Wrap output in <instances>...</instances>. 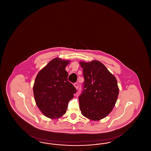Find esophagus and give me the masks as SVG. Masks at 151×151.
Here are the masks:
<instances>
[{
	"label": "esophagus",
	"mask_w": 151,
	"mask_h": 151,
	"mask_svg": "<svg viewBox=\"0 0 151 151\" xmlns=\"http://www.w3.org/2000/svg\"><path fill=\"white\" fill-rule=\"evenodd\" d=\"M73 86H74L75 87V88H76V89H78V88L79 85H78V83H74V84H73Z\"/></svg>",
	"instance_id": "34e87169"
}]
</instances>
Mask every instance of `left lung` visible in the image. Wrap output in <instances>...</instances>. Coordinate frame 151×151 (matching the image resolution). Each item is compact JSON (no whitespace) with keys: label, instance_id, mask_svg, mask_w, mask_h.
<instances>
[{"label":"left lung","instance_id":"8db88e82","mask_svg":"<svg viewBox=\"0 0 151 151\" xmlns=\"http://www.w3.org/2000/svg\"><path fill=\"white\" fill-rule=\"evenodd\" d=\"M84 78L83 90L79 97L83 116L99 121L112 111L118 99L119 88L115 76L99 60L80 62Z\"/></svg>","mask_w":151,"mask_h":151}]
</instances>
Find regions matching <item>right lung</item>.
I'll use <instances>...</instances> for the list:
<instances>
[{"mask_svg":"<svg viewBox=\"0 0 151 151\" xmlns=\"http://www.w3.org/2000/svg\"><path fill=\"white\" fill-rule=\"evenodd\" d=\"M70 62L55 58L36 76L33 86L35 99L38 108L47 118H59L64 115L69 101L76 92L65 70Z\"/></svg>","mask_w":151,"mask_h":151,"instance_id":"right-lung-1","label":"right lung"}]
</instances>
